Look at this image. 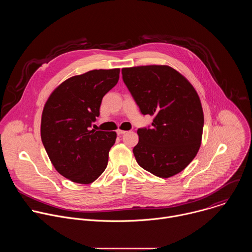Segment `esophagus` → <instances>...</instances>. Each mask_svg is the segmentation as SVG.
Returning <instances> with one entry per match:
<instances>
[{
    "instance_id": "1",
    "label": "esophagus",
    "mask_w": 252,
    "mask_h": 252,
    "mask_svg": "<svg viewBox=\"0 0 252 252\" xmlns=\"http://www.w3.org/2000/svg\"><path fill=\"white\" fill-rule=\"evenodd\" d=\"M126 130H123V129H118L117 130V133L119 134V135H121V134H124V133H126Z\"/></svg>"
}]
</instances>
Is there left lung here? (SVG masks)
<instances>
[{
	"mask_svg": "<svg viewBox=\"0 0 252 252\" xmlns=\"http://www.w3.org/2000/svg\"><path fill=\"white\" fill-rule=\"evenodd\" d=\"M122 74L141 114L154 117L151 128L137 129V163L162 178L181 172L201 143L204 119L196 91L169 65L124 67Z\"/></svg>",
	"mask_w": 252,
	"mask_h": 252,
	"instance_id": "8db88e82",
	"label": "left lung"
}]
</instances>
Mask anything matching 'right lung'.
I'll list each match as a JSON object with an SVG mask.
<instances>
[{"mask_svg":"<svg viewBox=\"0 0 252 252\" xmlns=\"http://www.w3.org/2000/svg\"><path fill=\"white\" fill-rule=\"evenodd\" d=\"M120 68L93 69L59 85L45 103L41 137L56 170L73 183L89 185L104 171L117 132L90 129L103 95Z\"/></svg>","mask_w":252,"mask_h":252,"instance_id":"1","label":"right lung"}]
</instances>
